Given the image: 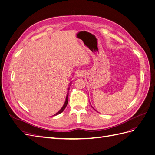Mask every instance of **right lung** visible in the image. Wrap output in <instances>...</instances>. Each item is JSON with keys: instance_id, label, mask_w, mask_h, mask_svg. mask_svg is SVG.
I'll return each mask as SVG.
<instances>
[{"instance_id": "add662e5", "label": "right lung", "mask_w": 155, "mask_h": 155, "mask_svg": "<svg viewBox=\"0 0 155 155\" xmlns=\"http://www.w3.org/2000/svg\"><path fill=\"white\" fill-rule=\"evenodd\" d=\"M69 89H70V88H68V90H69ZM68 94H67V97H66V101H65L64 104V105L63 106V107L61 108V109L59 112H58L57 113H56L55 114H54V116L58 115V114H60V113H61V112L64 110L65 108H66V107H67V104H68Z\"/></svg>"}]
</instances>
